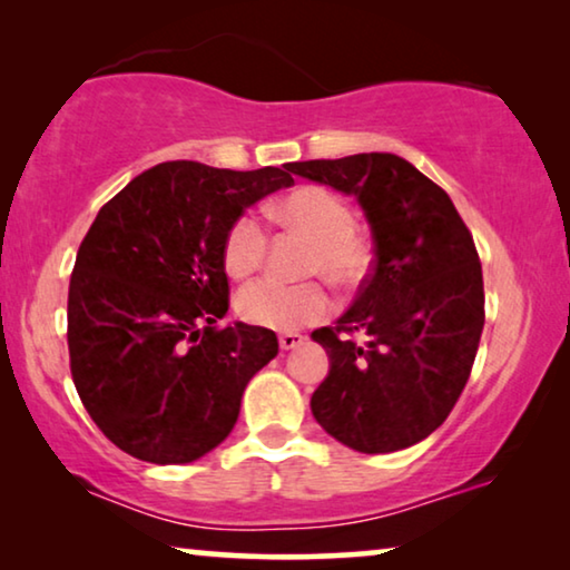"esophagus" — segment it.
<instances>
[{
  "mask_svg": "<svg viewBox=\"0 0 570 570\" xmlns=\"http://www.w3.org/2000/svg\"><path fill=\"white\" fill-rule=\"evenodd\" d=\"M302 343H304V335H299V333L278 335V347H282V351H294V347H299Z\"/></svg>",
  "mask_w": 570,
  "mask_h": 570,
  "instance_id": "obj_1",
  "label": "esophagus"
}]
</instances>
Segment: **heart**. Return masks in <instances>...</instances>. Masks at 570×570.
Segmentation results:
<instances>
[{
	"label": "heart",
	"instance_id": "b5f03b06",
	"mask_svg": "<svg viewBox=\"0 0 570 570\" xmlns=\"http://www.w3.org/2000/svg\"><path fill=\"white\" fill-rule=\"evenodd\" d=\"M271 217L312 237L307 274H322L335 286H355L371 268V245L355 227V212L340 194L325 186H299L268 209ZM268 248V233L258 215L245 212L230 225L223 243L227 274L243 278L261 266ZM330 296L320 282L286 284L263 276L237 294V314L245 322L276 330H292L322 320Z\"/></svg>",
	"mask_w": 570,
	"mask_h": 570
}]
</instances>
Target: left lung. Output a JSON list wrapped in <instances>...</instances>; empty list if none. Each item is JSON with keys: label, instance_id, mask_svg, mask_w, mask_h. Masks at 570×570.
Here are the masks:
<instances>
[{"label": "left lung", "instance_id": "obj_1", "mask_svg": "<svg viewBox=\"0 0 570 570\" xmlns=\"http://www.w3.org/2000/svg\"><path fill=\"white\" fill-rule=\"evenodd\" d=\"M288 171L353 194L373 235V266L353 307L312 337L330 355L312 414L358 453H394L448 420L483 330L473 235L448 194L394 153L299 160ZM355 332L367 337L358 346Z\"/></svg>", "mask_w": 570, "mask_h": 570}]
</instances>
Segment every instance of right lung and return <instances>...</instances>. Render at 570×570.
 I'll return each instance as SVG.
<instances>
[{
	"label": "right lung",
	"mask_w": 570,
	"mask_h": 570,
	"mask_svg": "<svg viewBox=\"0 0 570 570\" xmlns=\"http://www.w3.org/2000/svg\"><path fill=\"white\" fill-rule=\"evenodd\" d=\"M288 166V164H286ZM166 160L99 209L68 284L71 376L89 417L140 461L191 463L230 435L274 330L217 327L230 307L223 243L288 168Z\"/></svg>",
	"instance_id": "right-lung-1"
}]
</instances>
